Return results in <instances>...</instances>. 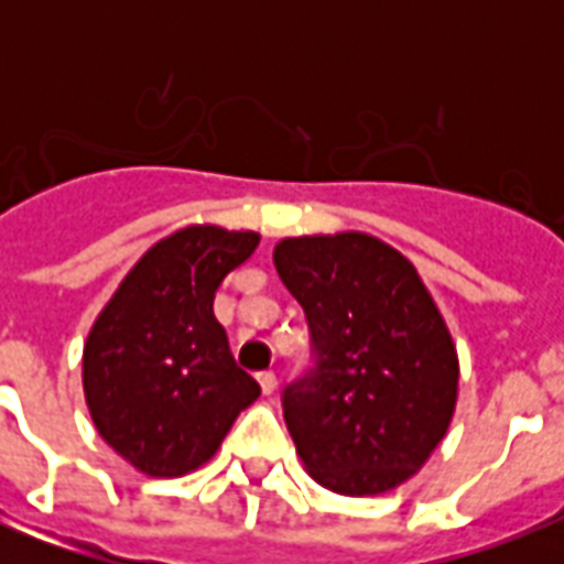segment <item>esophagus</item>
<instances>
[{"instance_id": "esophagus-1", "label": "esophagus", "mask_w": 564, "mask_h": 564, "mask_svg": "<svg viewBox=\"0 0 564 564\" xmlns=\"http://www.w3.org/2000/svg\"><path fill=\"white\" fill-rule=\"evenodd\" d=\"M260 380V389H263V394H274V389H278V375L274 371H263V375L257 377Z\"/></svg>"}]
</instances>
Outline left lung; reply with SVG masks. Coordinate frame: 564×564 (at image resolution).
I'll use <instances>...</instances> for the list:
<instances>
[{
	"instance_id": "8db88e82",
	"label": "left lung",
	"mask_w": 564,
	"mask_h": 564,
	"mask_svg": "<svg viewBox=\"0 0 564 564\" xmlns=\"http://www.w3.org/2000/svg\"><path fill=\"white\" fill-rule=\"evenodd\" d=\"M272 260L316 351V369L283 392L301 463L336 495L398 489L454 419L459 357L445 316L419 269L371 234L286 237Z\"/></svg>"
}]
</instances>
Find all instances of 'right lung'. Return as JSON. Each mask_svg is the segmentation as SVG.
Returning a JSON list of instances; mask_svg holds the SVG:
<instances>
[{"label": "right lung", "instance_id": "right-lung-1", "mask_svg": "<svg viewBox=\"0 0 564 564\" xmlns=\"http://www.w3.org/2000/svg\"><path fill=\"white\" fill-rule=\"evenodd\" d=\"M260 246L254 230L189 225L158 239L93 322L84 401L99 436L149 477L210 463L230 424L260 398L213 316L225 274Z\"/></svg>", "mask_w": 564, "mask_h": 564}]
</instances>
